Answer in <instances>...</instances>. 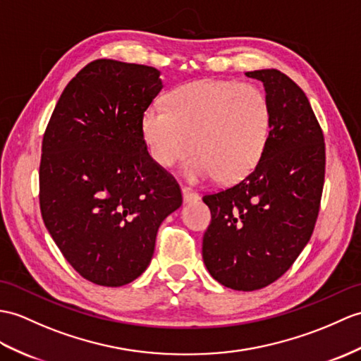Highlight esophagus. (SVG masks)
I'll use <instances>...</instances> for the list:
<instances>
[{"instance_id":"obj_1","label":"esophagus","mask_w":361,"mask_h":361,"mask_svg":"<svg viewBox=\"0 0 361 361\" xmlns=\"http://www.w3.org/2000/svg\"><path fill=\"white\" fill-rule=\"evenodd\" d=\"M181 194H183V201H184V203H192V201H197L198 200L197 192L189 189V188H183L181 189Z\"/></svg>"}]
</instances>
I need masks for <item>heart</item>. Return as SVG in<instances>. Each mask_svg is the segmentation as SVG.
Segmentation results:
<instances>
[{"label": "heart", "instance_id": "obj_1", "mask_svg": "<svg viewBox=\"0 0 361 361\" xmlns=\"http://www.w3.org/2000/svg\"><path fill=\"white\" fill-rule=\"evenodd\" d=\"M141 126L158 166L169 169L195 150L186 167L188 178L216 175L221 183H233L262 160L271 132V106L254 85L203 80L172 90L167 106H150Z\"/></svg>", "mask_w": 361, "mask_h": 361}]
</instances>
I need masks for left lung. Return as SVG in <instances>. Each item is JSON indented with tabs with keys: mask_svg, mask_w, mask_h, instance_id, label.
I'll return each mask as SVG.
<instances>
[{
	"mask_svg": "<svg viewBox=\"0 0 361 361\" xmlns=\"http://www.w3.org/2000/svg\"><path fill=\"white\" fill-rule=\"evenodd\" d=\"M263 81L271 106L266 150L245 180L203 201L212 220L203 237L209 274L223 286L257 290L279 280L311 238L324 184V135L305 92L276 69Z\"/></svg>",
	"mask_w": 361,
	"mask_h": 361,
	"instance_id": "1",
	"label": "left lung"
}]
</instances>
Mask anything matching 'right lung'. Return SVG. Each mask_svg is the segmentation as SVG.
Instances as JSON below:
<instances>
[{
	"mask_svg": "<svg viewBox=\"0 0 361 361\" xmlns=\"http://www.w3.org/2000/svg\"><path fill=\"white\" fill-rule=\"evenodd\" d=\"M161 89L155 67L95 60L66 86L44 132L41 216L69 264L99 286L138 279L158 228L183 203L142 135Z\"/></svg>",
	"mask_w": 361,
	"mask_h": 361,
	"instance_id": "1",
	"label": "right lung"
}]
</instances>
